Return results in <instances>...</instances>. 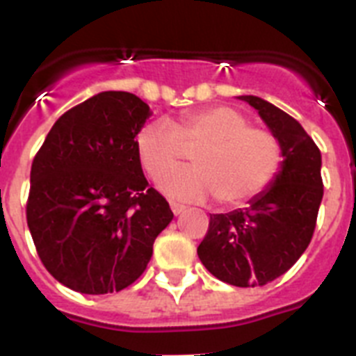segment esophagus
<instances>
[{"instance_id": "esophagus-1", "label": "esophagus", "mask_w": 356, "mask_h": 356, "mask_svg": "<svg viewBox=\"0 0 356 356\" xmlns=\"http://www.w3.org/2000/svg\"><path fill=\"white\" fill-rule=\"evenodd\" d=\"M171 210L175 216H180V213L185 210V207L180 205V203H171Z\"/></svg>"}]
</instances>
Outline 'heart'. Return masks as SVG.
Returning a JSON list of instances; mask_svg holds the SVG:
<instances>
[{"label":"heart","mask_w":356,"mask_h":356,"mask_svg":"<svg viewBox=\"0 0 356 356\" xmlns=\"http://www.w3.org/2000/svg\"><path fill=\"white\" fill-rule=\"evenodd\" d=\"M135 147L151 180L166 175L160 187L168 196L184 201L216 196L226 207L262 194L284 163L278 137L267 128L251 127L241 110L228 105L191 110L172 127L149 122L137 134ZM188 152L195 165L172 172Z\"/></svg>","instance_id":"heart-1"}]
</instances>
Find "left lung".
<instances>
[{
  "label": "left lung",
  "instance_id": "8db88e82",
  "mask_svg": "<svg viewBox=\"0 0 356 356\" xmlns=\"http://www.w3.org/2000/svg\"><path fill=\"white\" fill-rule=\"evenodd\" d=\"M259 110L284 147L275 184L248 209L210 216L197 257L216 278L235 287H262L287 273L312 241L323 178L321 151L300 122L257 96H241Z\"/></svg>",
  "mask_w": 356,
  "mask_h": 356
}]
</instances>
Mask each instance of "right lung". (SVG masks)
I'll return each instance as SVG.
<instances>
[{"mask_svg": "<svg viewBox=\"0 0 356 356\" xmlns=\"http://www.w3.org/2000/svg\"><path fill=\"white\" fill-rule=\"evenodd\" d=\"M147 118L149 106L135 94L99 92L62 114L33 159L28 228L40 262L72 291L127 289L171 222L135 147Z\"/></svg>", "mask_w": 356, "mask_h": 356, "instance_id": "right-lung-1", "label": "right lung"}]
</instances>
